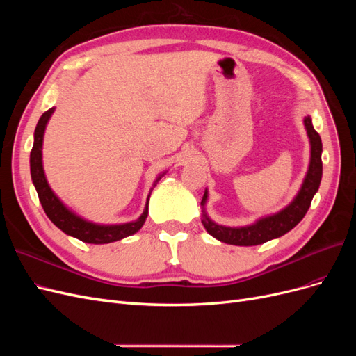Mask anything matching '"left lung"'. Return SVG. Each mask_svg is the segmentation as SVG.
<instances>
[{
    "label": "left lung",
    "mask_w": 356,
    "mask_h": 356,
    "mask_svg": "<svg viewBox=\"0 0 356 356\" xmlns=\"http://www.w3.org/2000/svg\"><path fill=\"white\" fill-rule=\"evenodd\" d=\"M305 127L307 132V138L310 143V160L306 177L301 182V187L296 197L291 200L286 207L275 213L266 215V217L258 218L255 222L242 225V227H229V225H221L211 220L207 209L208 202V188L204 190L202 197V224L212 238L218 239L220 242L236 245V246H254L261 245L272 239H277L293 230L296 225L303 220L306 215L312 199L316 195L322 179V141L319 134L315 131L312 124L310 115L305 117Z\"/></svg>",
    "instance_id": "8db88e82"
}]
</instances>
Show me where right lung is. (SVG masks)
<instances>
[{
	"label": "right lung",
	"instance_id": "right-lung-1",
	"mask_svg": "<svg viewBox=\"0 0 356 356\" xmlns=\"http://www.w3.org/2000/svg\"><path fill=\"white\" fill-rule=\"evenodd\" d=\"M53 113H55V108H50L40 117L35 132H34V147H32L31 157H29L32 184H34L38 193L41 207L44 209L49 220L65 234L72 236V238L79 239L81 242L93 243V245L111 243L115 241H122L127 238V236L135 234L139 229L143 227L147 220L149 196H152V191L160 181V178L166 174V170L161 172V174L156 178L154 184L147 196L144 212L138 220L123 222V224H98L80 217L79 213H75L72 209H70L67 204L55 195V191L50 188L44 174V168H42V141H44L46 127Z\"/></svg>",
	"mask_w": 356,
	"mask_h": 356
}]
</instances>
